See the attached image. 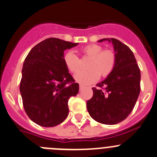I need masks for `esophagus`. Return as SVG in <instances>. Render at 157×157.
I'll return each mask as SVG.
<instances>
[{
  "label": "esophagus",
  "mask_w": 157,
  "mask_h": 157,
  "mask_svg": "<svg viewBox=\"0 0 157 157\" xmlns=\"http://www.w3.org/2000/svg\"><path fill=\"white\" fill-rule=\"evenodd\" d=\"M83 87H84V86H83V85L80 84V90H82V89H83Z\"/></svg>",
  "instance_id": "esophagus-1"
}]
</instances>
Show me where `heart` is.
Returning <instances> with one entry per match:
<instances>
[{
    "instance_id": "heart-1",
    "label": "heart",
    "mask_w": 157,
    "mask_h": 157,
    "mask_svg": "<svg viewBox=\"0 0 157 157\" xmlns=\"http://www.w3.org/2000/svg\"><path fill=\"white\" fill-rule=\"evenodd\" d=\"M80 54L90 58L87 64V71H80L75 75V80L82 84H90L98 80L99 77H107L114 70L117 57L112 50H103L97 44H89L80 50ZM63 62L68 71L77 73L80 69V60L70 51L63 56Z\"/></svg>"
}]
</instances>
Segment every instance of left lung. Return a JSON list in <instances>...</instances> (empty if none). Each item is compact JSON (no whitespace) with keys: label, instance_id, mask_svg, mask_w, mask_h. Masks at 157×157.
Segmentation results:
<instances>
[{"label":"left lung","instance_id":"1","mask_svg":"<svg viewBox=\"0 0 157 157\" xmlns=\"http://www.w3.org/2000/svg\"><path fill=\"white\" fill-rule=\"evenodd\" d=\"M113 45L117 63L113 72L97 87L86 102L90 115L97 122L113 125L127 118L133 110L140 92V70L133 53L114 38H104Z\"/></svg>","mask_w":157,"mask_h":157}]
</instances>
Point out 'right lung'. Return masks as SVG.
<instances>
[{"label":"right lung","instance_id":"obj_1","mask_svg":"<svg viewBox=\"0 0 157 157\" xmlns=\"http://www.w3.org/2000/svg\"><path fill=\"white\" fill-rule=\"evenodd\" d=\"M77 44L48 38L33 47L24 60L20 91L24 110L35 124L51 127L67 117L68 100L78 94L79 84L65 66L63 51Z\"/></svg>","mask_w":157,"mask_h":157}]
</instances>
